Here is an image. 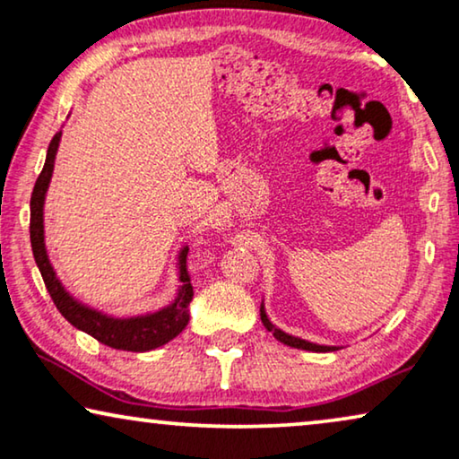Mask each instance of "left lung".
Masks as SVG:
<instances>
[{
	"mask_svg": "<svg viewBox=\"0 0 459 459\" xmlns=\"http://www.w3.org/2000/svg\"><path fill=\"white\" fill-rule=\"evenodd\" d=\"M261 322H263V325H265L269 332H272L275 338H278L280 342L288 344V347L303 349V351H313V353H328V351H338V349H341V347H325V344H316V342L303 341V338L286 334V332H281L280 328H275V325L269 322V317H267V313H265V307H263V305H261Z\"/></svg>",
	"mask_w": 459,
	"mask_h": 459,
	"instance_id": "left-lung-1",
	"label": "left lung"
}]
</instances>
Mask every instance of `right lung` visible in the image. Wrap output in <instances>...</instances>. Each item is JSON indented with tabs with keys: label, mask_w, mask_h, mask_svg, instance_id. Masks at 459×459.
Wrapping results in <instances>:
<instances>
[{
	"label": "right lung",
	"mask_w": 459,
	"mask_h": 459,
	"mask_svg": "<svg viewBox=\"0 0 459 459\" xmlns=\"http://www.w3.org/2000/svg\"><path fill=\"white\" fill-rule=\"evenodd\" d=\"M62 131L52 137L48 148L46 165L35 181L33 194H30V247H33V256L37 267H39L41 278L46 281V288L52 297L56 309H58L65 319H68L74 328L85 332L100 341L106 347L118 351H134V353H143V351L159 349L169 341H173L181 330L190 322V300L194 297L190 275H187L186 256L187 247L181 248L179 253V292L171 305L162 307L160 311L146 313V316L135 317H112L102 311L91 309L65 290L62 281L56 275L52 263H49L46 250V236H43V203H46V192L54 173V160L58 152Z\"/></svg>",
	"instance_id": "1"
}]
</instances>
